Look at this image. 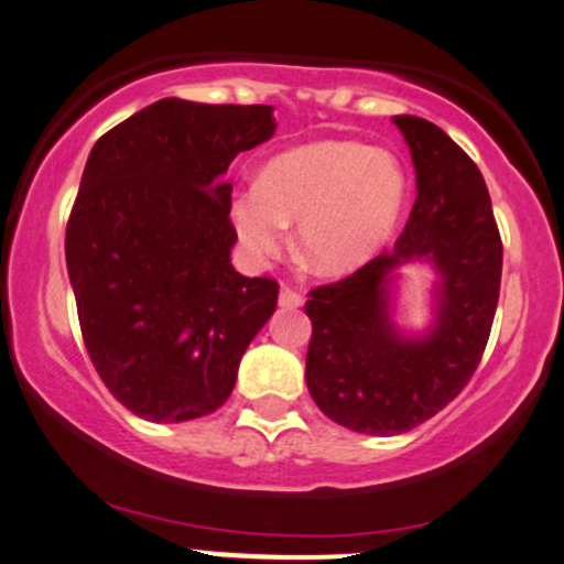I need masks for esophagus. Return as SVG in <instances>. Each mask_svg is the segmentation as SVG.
<instances>
[{
	"instance_id": "1",
	"label": "esophagus",
	"mask_w": 564,
	"mask_h": 564,
	"mask_svg": "<svg viewBox=\"0 0 564 564\" xmlns=\"http://www.w3.org/2000/svg\"><path fill=\"white\" fill-rule=\"evenodd\" d=\"M304 300H302V294L296 289H291V286H283L281 289V294H278V304H281V307H300Z\"/></svg>"
}]
</instances>
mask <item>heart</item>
<instances>
[{"label": "heart", "mask_w": 564, "mask_h": 564, "mask_svg": "<svg viewBox=\"0 0 564 564\" xmlns=\"http://www.w3.org/2000/svg\"><path fill=\"white\" fill-rule=\"evenodd\" d=\"M404 202V171L386 149L359 141H312L264 165L257 188L230 202V223L257 260L275 254L286 226L300 223V249L312 268L347 273L391 234Z\"/></svg>", "instance_id": "b5f03b06"}]
</instances>
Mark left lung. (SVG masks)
Listing matches in <instances>:
<instances>
[{"instance_id":"left-lung-1","label":"left lung","mask_w":564,"mask_h":564,"mask_svg":"<svg viewBox=\"0 0 564 564\" xmlns=\"http://www.w3.org/2000/svg\"><path fill=\"white\" fill-rule=\"evenodd\" d=\"M417 199L393 252L310 291L307 389L323 415L370 436L406 433L465 389L491 336L501 286V236L478 165L429 120L397 115ZM425 256L442 273L440 321L404 339L388 321V273Z\"/></svg>"}]
</instances>
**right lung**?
Instances as JSON below:
<instances>
[{
	"label": "right lung",
	"mask_w": 564,
	"mask_h": 564,
	"mask_svg": "<svg viewBox=\"0 0 564 564\" xmlns=\"http://www.w3.org/2000/svg\"><path fill=\"white\" fill-rule=\"evenodd\" d=\"M268 105L160 99L88 154L65 260L88 357L152 423L226 404L239 362L278 304L275 278L230 264V160L275 133Z\"/></svg>",
	"instance_id": "1"
}]
</instances>
